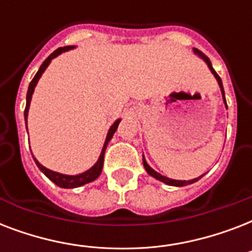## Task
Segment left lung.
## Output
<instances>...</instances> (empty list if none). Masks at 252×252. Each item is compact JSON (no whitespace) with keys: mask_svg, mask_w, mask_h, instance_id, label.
Instances as JSON below:
<instances>
[{"mask_svg":"<svg viewBox=\"0 0 252 252\" xmlns=\"http://www.w3.org/2000/svg\"><path fill=\"white\" fill-rule=\"evenodd\" d=\"M193 53L195 55H197L199 57H201L205 63H207L208 65V68L211 69V72L212 74L216 77V80H217V82H219L220 85V89H221V93H222V99H223V103H225V107L227 108V104H226V99H225V91H223V86H222V81H221V78H220V76L216 73V70L213 69V66H212L211 64V61H209V59H208L205 55H204L201 51H199L197 48H193ZM142 163H144V167H145L146 172L149 174V175H152L153 178H156V179L158 180H161V182H163L165 184H168V186H175V187H183V186H188V184H192V183H195V182H197V180L201 178V176H197V178H195V179H191V180H175V179H170V178H167V176H163L161 175L159 172H157L156 170H153V168L150 167L149 165H148V162H146L145 157L142 156Z\"/></svg>","mask_w":252,"mask_h":252,"instance_id":"obj_1","label":"left lung"}]
</instances>
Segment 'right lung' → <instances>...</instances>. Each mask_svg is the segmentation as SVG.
<instances>
[{
  "label": "right lung",
  "instance_id": "add662e5",
  "mask_svg": "<svg viewBox=\"0 0 252 252\" xmlns=\"http://www.w3.org/2000/svg\"><path fill=\"white\" fill-rule=\"evenodd\" d=\"M76 48L74 45H68V47H61V48H57L56 51L53 53H51L45 61L41 64V66L39 68L37 73L35 74V77L32 78V81L30 82L29 90H27V98H26V108H25V120H26V128H27V116H29V108H30V103H31V98H32L33 90H35V86H36L37 81L40 80L41 74L44 73V70L48 68V65L51 64V61L57 57L59 55H61L63 52H66V51H70V49ZM122 122V119H118L116 122L111 126V128L108 129V133H107L106 141H104V145H103V149L100 152V156H99L98 161L95 162V165L93 167H90L87 171L82 172V174H77V175H65V174H60V172L52 171V170H49V168L44 167V166L39 163L36 158L33 157V161L36 163V166L39 167L43 174H44L49 180H52L53 183L59 186L61 188H76V187H81V186H84V184L90 183L93 180H95L100 175V172H102L103 168V161H104V153H106V148L108 145V142L111 141V138L114 136V133L116 132L119 126V123Z\"/></svg>",
  "mask_w": 252,
  "mask_h": 252
}]
</instances>
